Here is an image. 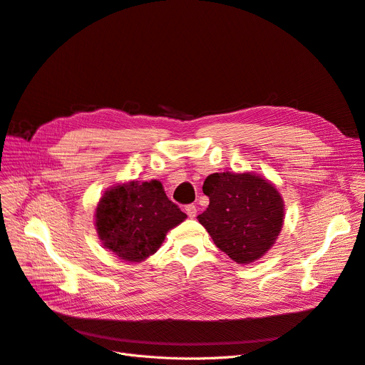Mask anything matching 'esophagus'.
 <instances>
[{"instance_id":"obj_1","label":"esophagus","mask_w":365,"mask_h":365,"mask_svg":"<svg viewBox=\"0 0 365 365\" xmlns=\"http://www.w3.org/2000/svg\"><path fill=\"white\" fill-rule=\"evenodd\" d=\"M185 213H187V216L189 217H196V213H197V210H196V205H193V204H189L185 207Z\"/></svg>"}]
</instances>
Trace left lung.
<instances>
[{"mask_svg": "<svg viewBox=\"0 0 365 365\" xmlns=\"http://www.w3.org/2000/svg\"><path fill=\"white\" fill-rule=\"evenodd\" d=\"M202 192L210 204L197 220L231 260L256 262L274 245L284 205L269 181L250 172L213 173L205 178Z\"/></svg>", "mask_w": 365, "mask_h": 365, "instance_id": "1", "label": "left lung"}]
</instances>
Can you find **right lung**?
Masks as SVG:
<instances>
[{
  "label": "right lung",
  "instance_id": "obj_1",
  "mask_svg": "<svg viewBox=\"0 0 365 365\" xmlns=\"http://www.w3.org/2000/svg\"><path fill=\"white\" fill-rule=\"evenodd\" d=\"M187 217L157 180L130 181L105 192L96 208V228L105 248L126 262L155 254L168 231Z\"/></svg>",
  "mask_w": 365,
  "mask_h": 365
}]
</instances>
